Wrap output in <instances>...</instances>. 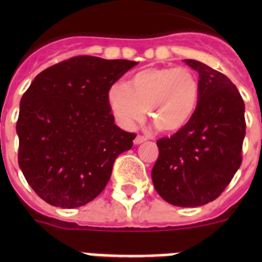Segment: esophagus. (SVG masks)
Masks as SVG:
<instances>
[{"label": "esophagus", "mask_w": 262, "mask_h": 262, "mask_svg": "<svg viewBox=\"0 0 262 262\" xmlns=\"http://www.w3.org/2000/svg\"><path fill=\"white\" fill-rule=\"evenodd\" d=\"M145 140H147V139L144 138V136H142V135H138L135 138V140H134V144L135 145H138V144H142L143 142H145Z\"/></svg>", "instance_id": "34e87169"}]
</instances>
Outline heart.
Wrapping results in <instances>:
<instances>
[{
  "label": "heart",
  "instance_id": "1",
  "mask_svg": "<svg viewBox=\"0 0 262 262\" xmlns=\"http://www.w3.org/2000/svg\"><path fill=\"white\" fill-rule=\"evenodd\" d=\"M200 84L190 69L152 67L131 76L128 82H115L107 90V105L123 128H133L145 110L163 133L184 128L195 113Z\"/></svg>",
  "mask_w": 262,
  "mask_h": 262
}]
</instances>
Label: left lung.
Listing matches in <instances>:
<instances>
[{
  "label": "left lung",
  "instance_id": "left-lung-1",
  "mask_svg": "<svg viewBox=\"0 0 262 262\" xmlns=\"http://www.w3.org/2000/svg\"><path fill=\"white\" fill-rule=\"evenodd\" d=\"M200 99L190 122L170 138L157 140L152 182L170 205L195 207L221 195L242 164L244 101L230 78L196 60Z\"/></svg>",
  "mask_w": 262,
  "mask_h": 262
}]
</instances>
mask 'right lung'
<instances>
[{"mask_svg": "<svg viewBox=\"0 0 262 262\" xmlns=\"http://www.w3.org/2000/svg\"><path fill=\"white\" fill-rule=\"evenodd\" d=\"M138 62L76 56L40 72L23 94L18 163L32 190L75 209L101 194L135 134L114 123L107 90Z\"/></svg>", "mask_w": 262, "mask_h": 262, "instance_id": "obj_1", "label": "right lung"}]
</instances>
